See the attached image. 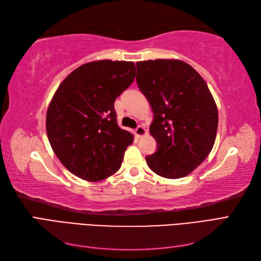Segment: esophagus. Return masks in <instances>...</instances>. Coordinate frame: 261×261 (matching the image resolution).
Instances as JSON below:
<instances>
[{"label":"esophagus","instance_id":"1","mask_svg":"<svg viewBox=\"0 0 261 261\" xmlns=\"http://www.w3.org/2000/svg\"><path fill=\"white\" fill-rule=\"evenodd\" d=\"M146 134H147V130L145 127H143V126H138V127L135 129V135L138 138H141L143 136H145Z\"/></svg>","mask_w":261,"mask_h":261}]
</instances>
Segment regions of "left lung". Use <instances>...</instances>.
<instances>
[{
	"mask_svg": "<svg viewBox=\"0 0 261 261\" xmlns=\"http://www.w3.org/2000/svg\"><path fill=\"white\" fill-rule=\"evenodd\" d=\"M136 66L138 87L154 114L149 133L158 150L146 158L148 167L165 178L185 177L215 145L219 121L216 101L199 73L183 61L148 60Z\"/></svg>",
	"mask_w": 261,
	"mask_h": 261,
	"instance_id": "1",
	"label": "left lung"
}]
</instances>
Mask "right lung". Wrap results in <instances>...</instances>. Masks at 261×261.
I'll return each instance as SVG.
<instances>
[{
	"mask_svg": "<svg viewBox=\"0 0 261 261\" xmlns=\"http://www.w3.org/2000/svg\"><path fill=\"white\" fill-rule=\"evenodd\" d=\"M135 75L134 62L93 61L74 69L53 94L46 135L55 155L74 175L99 181L121 168L134 135L117 125L114 101Z\"/></svg>",
	"mask_w": 261,
	"mask_h": 261,
	"instance_id": "obj_1",
	"label": "right lung"
}]
</instances>
